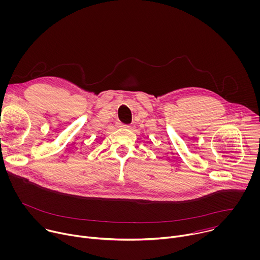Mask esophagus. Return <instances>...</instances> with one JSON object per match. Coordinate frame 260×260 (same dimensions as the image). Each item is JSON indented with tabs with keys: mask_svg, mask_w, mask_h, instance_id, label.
<instances>
[{
	"mask_svg": "<svg viewBox=\"0 0 260 260\" xmlns=\"http://www.w3.org/2000/svg\"><path fill=\"white\" fill-rule=\"evenodd\" d=\"M117 126H118V127H121V128H127V127H129V125H126V124H123V123H117Z\"/></svg>",
	"mask_w": 260,
	"mask_h": 260,
	"instance_id": "esophagus-1",
	"label": "esophagus"
}]
</instances>
